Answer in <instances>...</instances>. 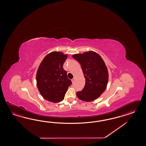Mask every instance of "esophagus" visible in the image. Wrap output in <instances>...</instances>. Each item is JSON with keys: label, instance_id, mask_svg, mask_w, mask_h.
Wrapping results in <instances>:
<instances>
[{"label": "esophagus", "instance_id": "34e87169", "mask_svg": "<svg viewBox=\"0 0 146 146\" xmlns=\"http://www.w3.org/2000/svg\"><path fill=\"white\" fill-rule=\"evenodd\" d=\"M74 80H75V78H74L73 79H72L71 80V81H72V82L73 84L74 83Z\"/></svg>", "mask_w": 146, "mask_h": 146}]
</instances>
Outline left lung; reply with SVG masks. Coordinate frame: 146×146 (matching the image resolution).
Returning a JSON list of instances; mask_svg holds the SVG:
<instances>
[{"label": "left lung", "instance_id": "left-lung-1", "mask_svg": "<svg viewBox=\"0 0 146 146\" xmlns=\"http://www.w3.org/2000/svg\"><path fill=\"white\" fill-rule=\"evenodd\" d=\"M79 62L85 78L82 90L77 92L78 98L85 102H91L100 97L107 87L109 73L102 57L95 51H89L72 55Z\"/></svg>", "mask_w": 146, "mask_h": 146}]
</instances>
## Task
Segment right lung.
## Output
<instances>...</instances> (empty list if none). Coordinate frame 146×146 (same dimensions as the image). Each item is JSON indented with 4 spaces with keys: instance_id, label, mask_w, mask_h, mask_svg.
Instances as JSON below:
<instances>
[{
    "instance_id": "1",
    "label": "right lung",
    "mask_w": 146,
    "mask_h": 146,
    "mask_svg": "<svg viewBox=\"0 0 146 146\" xmlns=\"http://www.w3.org/2000/svg\"><path fill=\"white\" fill-rule=\"evenodd\" d=\"M68 55L53 51L48 54L40 62L36 73V84L40 95L53 103L62 101L68 87L72 84L63 69Z\"/></svg>"
}]
</instances>
